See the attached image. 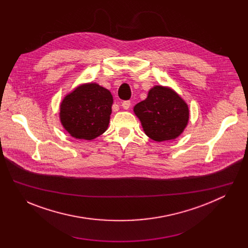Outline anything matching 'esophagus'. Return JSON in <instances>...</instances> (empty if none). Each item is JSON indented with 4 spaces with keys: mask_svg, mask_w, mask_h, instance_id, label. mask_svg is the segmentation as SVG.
<instances>
[{
    "mask_svg": "<svg viewBox=\"0 0 248 248\" xmlns=\"http://www.w3.org/2000/svg\"><path fill=\"white\" fill-rule=\"evenodd\" d=\"M122 107H123L124 110L129 109V107H130V101H124V102L122 103Z\"/></svg>",
    "mask_w": 248,
    "mask_h": 248,
    "instance_id": "1",
    "label": "esophagus"
}]
</instances>
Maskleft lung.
<instances>
[{
	"label": "left lung",
	"mask_w": 248,
	"mask_h": 248,
	"mask_svg": "<svg viewBox=\"0 0 248 248\" xmlns=\"http://www.w3.org/2000/svg\"><path fill=\"white\" fill-rule=\"evenodd\" d=\"M134 114L145 134L162 142L179 137L187 125L189 110L184 99L170 87L156 85L145 100L136 104Z\"/></svg>",
	"instance_id": "1"
}]
</instances>
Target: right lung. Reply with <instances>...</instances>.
<instances>
[{
	"instance_id": "right-lung-1",
	"label": "right lung",
	"mask_w": 248,
	"mask_h": 248,
	"mask_svg": "<svg viewBox=\"0 0 248 248\" xmlns=\"http://www.w3.org/2000/svg\"><path fill=\"white\" fill-rule=\"evenodd\" d=\"M113 96L97 83H85L68 93L60 106L63 128L78 139L92 140L108 128Z\"/></svg>"
}]
</instances>
